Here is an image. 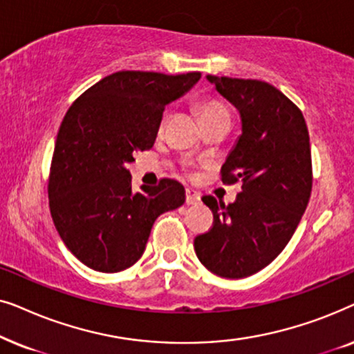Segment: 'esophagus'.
<instances>
[{"label": "esophagus", "instance_id": "esophagus-1", "mask_svg": "<svg viewBox=\"0 0 354 354\" xmlns=\"http://www.w3.org/2000/svg\"><path fill=\"white\" fill-rule=\"evenodd\" d=\"M185 201H187V205H198V203L201 201V195L198 192L192 190V188H187Z\"/></svg>", "mask_w": 354, "mask_h": 354}]
</instances>
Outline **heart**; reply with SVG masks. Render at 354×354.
<instances>
[{"label": "heart", "instance_id": "heart-1", "mask_svg": "<svg viewBox=\"0 0 354 354\" xmlns=\"http://www.w3.org/2000/svg\"><path fill=\"white\" fill-rule=\"evenodd\" d=\"M198 113H200L203 124L212 122V120H217V119L229 118V113H227L224 106H222L219 101H214V100L203 101V103L198 104Z\"/></svg>", "mask_w": 354, "mask_h": 354}]
</instances>
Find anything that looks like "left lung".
Wrapping results in <instances>:
<instances>
[{"instance_id": "obj_1", "label": "left lung", "mask_w": 354, "mask_h": 354, "mask_svg": "<svg viewBox=\"0 0 354 354\" xmlns=\"http://www.w3.org/2000/svg\"><path fill=\"white\" fill-rule=\"evenodd\" d=\"M206 79L240 113L241 135L221 174L224 183L241 182V192L229 206L203 196L214 222L195 239V253L212 274L243 279L282 253L306 211L313 188L309 133L297 104L268 82Z\"/></svg>"}]
</instances>
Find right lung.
Here are the masks:
<instances>
[{
    "mask_svg": "<svg viewBox=\"0 0 354 354\" xmlns=\"http://www.w3.org/2000/svg\"><path fill=\"white\" fill-rule=\"evenodd\" d=\"M200 79V72H114L66 113L50 169V211L64 245L90 269L133 266L154 221L185 203V188L172 178L133 192L127 164L154 145L164 108Z\"/></svg>",
    "mask_w": 354,
    "mask_h": 354,
    "instance_id": "add662e5",
    "label": "right lung"
}]
</instances>
